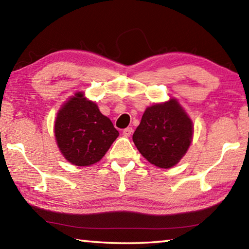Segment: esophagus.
Segmentation results:
<instances>
[{"mask_svg":"<svg viewBox=\"0 0 249 249\" xmlns=\"http://www.w3.org/2000/svg\"><path fill=\"white\" fill-rule=\"evenodd\" d=\"M132 133H133V128L132 127H127V128L123 129V135H124L125 137H129L130 135H132Z\"/></svg>","mask_w":249,"mask_h":249,"instance_id":"esophagus-1","label":"esophagus"}]
</instances>
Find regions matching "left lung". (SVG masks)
Wrapping results in <instances>:
<instances>
[{"instance_id":"1","label":"left lung","mask_w":249,"mask_h":249,"mask_svg":"<svg viewBox=\"0 0 249 249\" xmlns=\"http://www.w3.org/2000/svg\"><path fill=\"white\" fill-rule=\"evenodd\" d=\"M193 124L176 99L146 108L133 142L150 163L159 168L174 167L192 142Z\"/></svg>"}]
</instances>
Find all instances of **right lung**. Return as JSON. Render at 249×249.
Returning a JSON list of instances; mask_svg holds the SVG:
<instances>
[{
  "label": "right lung",
  "mask_w": 249,
  "mask_h": 249,
  "mask_svg": "<svg viewBox=\"0 0 249 249\" xmlns=\"http://www.w3.org/2000/svg\"><path fill=\"white\" fill-rule=\"evenodd\" d=\"M120 133L108 117L82 92L70 98L59 109L54 137L69 162L86 167L100 161Z\"/></svg>",
  "instance_id": "1"
}]
</instances>
